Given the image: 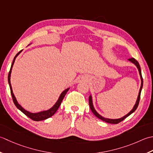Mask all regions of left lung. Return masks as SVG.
<instances>
[{
  "instance_id": "8db88e82",
  "label": "left lung",
  "mask_w": 153,
  "mask_h": 153,
  "mask_svg": "<svg viewBox=\"0 0 153 153\" xmlns=\"http://www.w3.org/2000/svg\"><path fill=\"white\" fill-rule=\"evenodd\" d=\"M128 61H130L131 63H132L133 64H134L136 66V67L137 68V69L139 71V75H140V78H141V87H140V89H139V94L137 96V100L135 105H134V106L133 108V109L131 110L128 114H127L126 116H123L122 117H120V118H118V119H110V118H106V117H103L102 116H101L100 114H98L97 111L95 110V108L94 107V105H93V100H92V95L90 94L89 96V105H90V110L92 111V113L94 114L95 116L97 117L98 118H99L100 120H101L102 121H105V122H107L109 123H113V124H116L121 122V121H123V120L126 119L127 117H128L129 116H130L131 114H133L134 111L136 110V109L138 107V105H139V100H140V96H141V90L143 88V77H142V74H141V68H140V65L139 64V63L137 62V61L135 60L134 58H131L129 59Z\"/></svg>"
}]
</instances>
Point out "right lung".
Returning a JSON list of instances; mask_svg holds the SVG:
<instances>
[{
  "label": "right lung",
  "mask_w": 153,
  "mask_h": 153,
  "mask_svg": "<svg viewBox=\"0 0 153 153\" xmlns=\"http://www.w3.org/2000/svg\"><path fill=\"white\" fill-rule=\"evenodd\" d=\"M23 50H21L20 51H19L18 53L16 55V56L14 58V60L12 61V63L11 65V67H10V70L9 71V73H8V84H9V86H10V92H11V95H12V100H13V102L14 103V104L16 108L18 109V110H20L22 113H24L26 116H27L28 117H30V119H32L33 121H42V120H45L46 119H48V118L51 117L52 116H53L55 114V113L57 110H58V108L60 106V105L61 104L62 101H63V100L65 97V94H67V92L68 91V90H69L70 88H67V89L64 90L63 92L61 93L60 96H59V97L58 98V100L55 103V104L53 105V106L49 108V110H43L41 111H39V112H35V113H33V112H31L27 111L26 110H25V109L22 106V105L19 104V103L18 102L15 96L13 93V90H12V85H11V83H10V76H11V73H12V67H13V65L14 63V61L16 60V58L20 53Z\"/></svg>",
  "instance_id": "obj_1"
}]
</instances>
